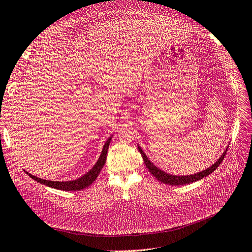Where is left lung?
<instances>
[{
  "instance_id": "left-lung-1",
  "label": "left lung",
  "mask_w": 252,
  "mask_h": 252,
  "mask_svg": "<svg viewBox=\"0 0 252 252\" xmlns=\"http://www.w3.org/2000/svg\"><path fill=\"white\" fill-rule=\"evenodd\" d=\"M138 149L140 151V154L143 158V161L145 163V165H146L147 169L149 170V172L154 175V177L158 180L161 183H164V184H168V185H185V184H190V183H193V182H196L199 181L205 177H207V175H209L210 173H212L213 171H215L219 165L222 163L224 157L226 156V152H227V149L224 151V154L220 156V158L218 159V161L213 164L211 167H209V168L205 169L201 172H197V173H194V174H190V175H173V174H169L167 173L161 169H158L157 166H155L154 164H152L150 162V159L146 157V155L144 154V151L141 149L140 146H138Z\"/></svg>"
}]
</instances>
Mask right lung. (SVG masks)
I'll use <instances>...</instances> for the list:
<instances>
[{
  "mask_svg": "<svg viewBox=\"0 0 252 252\" xmlns=\"http://www.w3.org/2000/svg\"><path fill=\"white\" fill-rule=\"evenodd\" d=\"M112 136L106 141L102 154L98 158L97 162L95 163V165L91 168L87 173H85L84 175H82L81 178L73 180V181H67V182H55V181H48V180H43L37 177H34V175L30 174L28 172H26L30 178L33 179L34 181L41 183L43 185H46L48 187L55 188V189H60V190H64V191H77V190H81L88 187L89 185L93 184V183L95 181V179L97 178L98 173L102 170L103 166L106 163V158H107V151H108V147H109V143L111 140Z\"/></svg>",
  "mask_w": 252,
  "mask_h": 252,
  "instance_id": "obj_1",
  "label": "right lung"
}]
</instances>
